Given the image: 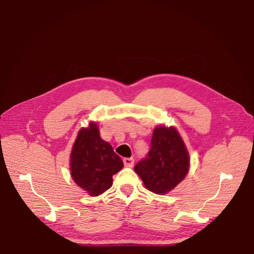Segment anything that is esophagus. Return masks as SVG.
Segmentation results:
<instances>
[{"label":"esophagus","instance_id":"34e87169","mask_svg":"<svg viewBox=\"0 0 254 254\" xmlns=\"http://www.w3.org/2000/svg\"><path fill=\"white\" fill-rule=\"evenodd\" d=\"M123 164L127 167H132L134 165V158L133 157H127L123 158Z\"/></svg>","mask_w":254,"mask_h":254}]
</instances>
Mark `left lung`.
I'll list each match as a JSON object with an SVG mask.
<instances>
[{
    "mask_svg": "<svg viewBox=\"0 0 254 254\" xmlns=\"http://www.w3.org/2000/svg\"><path fill=\"white\" fill-rule=\"evenodd\" d=\"M150 142L146 157L138 161L134 170L149 191L165 194L185 179L190 158L175 127H156Z\"/></svg>",
    "mask_w": 254,
    "mask_h": 254,
    "instance_id": "obj_1",
    "label": "left lung"
}]
</instances>
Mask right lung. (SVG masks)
Segmentation results:
<instances>
[{"mask_svg": "<svg viewBox=\"0 0 254 254\" xmlns=\"http://www.w3.org/2000/svg\"><path fill=\"white\" fill-rule=\"evenodd\" d=\"M79 131L71 154V174L91 196L104 193L112 186V176L120 171L123 161L109 143L99 135L97 124Z\"/></svg>", "mask_w": 254, "mask_h": 254, "instance_id": "add662e5", "label": "right lung"}]
</instances>
